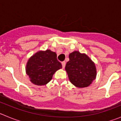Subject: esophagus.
<instances>
[{
    "label": "esophagus",
    "instance_id": "esophagus-1",
    "mask_svg": "<svg viewBox=\"0 0 121 121\" xmlns=\"http://www.w3.org/2000/svg\"><path fill=\"white\" fill-rule=\"evenodd\" d=\"M65 64H66L65 62H62V65L63 68H65Z\"/></svg>",
    "mask_w": 121,
    "mask_h": 121
}]
</instances>
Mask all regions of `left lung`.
Wrapping results in <instances>:
<instances>
[{"label": "left lung", "mask_w": 121, "mask_h": 121, "mask_svg": "<svg viewBox=\"0 0 121 121\" xmlns=\"http://www.w3.org/2000/svg\"><path fill=\"white\" fill-rule=\"evenodd\" d=\"M69 59L65 65V71L71 84L78 88L89 86L96 78L95 62L86 54L79 51L70 53Z\"/></svg>", "instance_id": "1"}]
</instances>
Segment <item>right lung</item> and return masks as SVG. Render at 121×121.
<instances>
[{
	"instance_id": "1",
	"label": "right lung",
	"mask_w": 121,
	"mask_h": 121,
	"mask_svg": "<svg viewBox=\"0 0 121 121\" xmlns=\"http://www.w3.org/2000/svg\"><path fill=\"white\" fill-rule=\"evenodd\" d=\"M62 68L56 53L47 50L37 51L31 56L26 63L25 70L31 82L41 86L48 84L56 71Z\"/></svg>"
}]
</instances>
